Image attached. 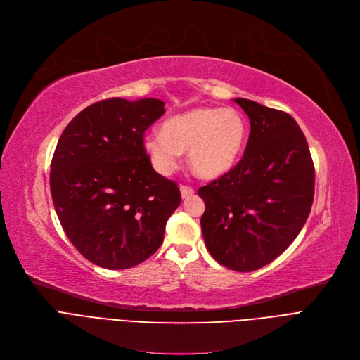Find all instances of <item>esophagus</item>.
<instances>
[{"mask_svg": "<svg viewBox=\"0 0 360 360\" xmlns=\"http://www.w3.org/2000/svg\"><path fill=\"white\" fill-rule=\"evenodd\" d=\"M181 195H182V198H189V197H193L194 194H195V191H194V188H191V186H186V185H181Z\"/></svg>", "mask_w": 360, "mask_h": 360, "instance_id": "34e87169", "label": "esophagus"}]
</instances>
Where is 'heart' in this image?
Listing matches in <instances>:
<instances>
[{"label": "heart", "instance_id": "heart-1", "mask_svg": "<svg viewBox=\"0 0 360 360\" xmlns=\"http://www.w3.org/2000/svg\"><path fill=\"white\" fill-rule=\"evenodd\" d=\"M246 137V120L237 110L195 107L166 118L162 131L148 133L143 145L162 174L174 171L181 152H188L195 175L217 179L236 166Z\"/></svg>", "mask_w": 360, "mask_h": 360}]
</instances>
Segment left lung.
<instances>
[{
  "label": "left lung",
  "mask_w": 360,
  "mask_h": 360,
  "mask_svg": "<svg viewBox=\"0 0 360 360\" xmlns=\"http://www.w3.org/2000/svg\"><path fill=\"white\" fill-rule=\"evenodd\" d=\"M250 120L245 155L230 172L198 189L201 230L220 265L252 272L275 260L304 227L314 200V165L295 120L236 98Z\"/></svg>",
  "instance_id": "1"
}]
</instances>
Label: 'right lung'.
<instances>
[{
    "instance_id": "obj_1",
    "label": "right lung",
    "mask_w": 360,
    "mask_h": 360,
    "mask_svg": "<svg viewBox=\"0 0 360 360\" xmlns=\"http://www.w3.org/2000/svg\"><path fill=\"white\" fill-rule=\"evenodd\" d=\"M165 112L156 98L95 103L63 130L52 159L51 193L77 250L105 269H129L162 245L179 188L159 175L143 145Z\"/></svg>"
}]
</instances>
